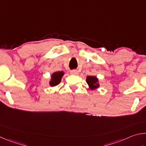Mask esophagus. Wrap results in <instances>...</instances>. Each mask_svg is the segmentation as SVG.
<instances>
[{
  "mask_svg": "<svg viewBox=\"0 0 146 146\" xmlns=\"http://www.w3.org/2000/svg\"><path fill=\"white\" fill-rule=\"evenodd\" d=\"M70 73L71 74H72V75H78V71L76 70H71Z\"/></svg>",
  "mask_w": 146,
  "mask_h": 146,
  "instance_id": "34e87169",
  "label": "esophagus"
}]
</instances>
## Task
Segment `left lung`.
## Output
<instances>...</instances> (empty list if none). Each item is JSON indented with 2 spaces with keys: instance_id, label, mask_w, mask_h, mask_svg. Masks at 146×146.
Instances as JSON below:
<instances>
[{
  "instance_id": "left-lung-1",
  "label": "left lung",
  "mask_w": 146,
  "mask_h": 146,
  "mask_svg": "<svg viewBox=\"0 0 146 146\" xmlns=\"http://www.w3.org/2000/svg\"><path fill=\"white\" fill-rule=\"evenodd\" d=\"M86 81H87V83L90 86V87L93 90L98 88V86H99V84H98V79L95 76H88L86 78Z\"/></svg>"
}]
</instances>
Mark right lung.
I'll list each match as a JSON object with an SVG mask.
<instances>
[{"instance_id":"obj_1","label":"right lung","mask_w":146,"mask_h":146,"mask_svg":"<svg viewBox=\"0 0 146 146\" xmlns=\"http://www.w3.org/2000/svg\"><path fill=\"white\" fill-rule=\"evenodd\" d=\"M64 75L63 71H58V72H55L53 73L52 76H51V80L49 84L51 86H55L58 85L59 83L60 82L62 76Z\"/></svg>"}]
</instances>
